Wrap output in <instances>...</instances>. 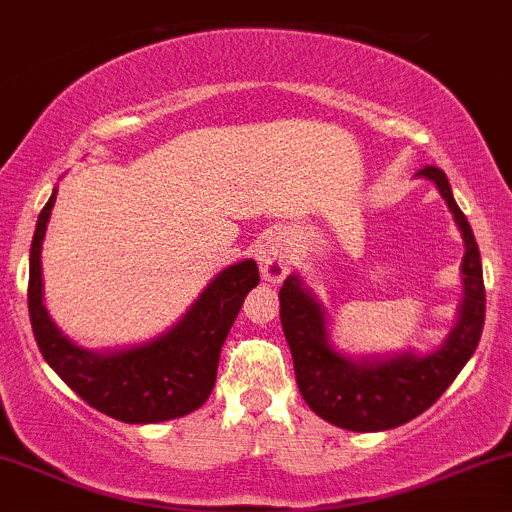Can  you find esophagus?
Returning a JSON list of instances; mask_svg holds the SVG:
<instances>
[{
    "mask_svg": "<svg viewBox=\"0 0 512 512\" xmlns=\"http://www.w3.org/2000/svg\"><path fill=\"white\" fill-rule=\"evenodd\" d=\"M257 260H260L262 277H265L267 282L279 284L284 277H287L289 265H292V260H289L287 240H284L279 233H270L265 240H262L260 250H257Z\"/></svg>",
    "mask_w": 512,
    "mask_h": 512,
    "instance_id": "34e87169",
    "label": "esophagus"
}]
</instances>
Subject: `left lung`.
Here are the masks:
<instances>
[{
    "label": "left lung",
    "instance_id": "8db88e82",
    "mask_svg": "<svg viewBox=\"0 0 512 512\" xmlns=\"http://www.w3.org/2000/svg\"><path fill=\"white\" fill-rule=\"evenodd\" d=\"M419 176L434 181L466 242L464 304L459 324L444 346L429 355L402 353L387 360L353 363L328 346L326 316L297 277L279 289V316L294 360V375L306 405L321 419L351 432H383L422 414L454 383L476 351L486 319L481 252L473 230L451 196L449 179L439 166H424Z\"/></svg>",
    "mask_w": 512,
    "mask_h": 512
}]
</instances>
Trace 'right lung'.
<instances>
[{
	"label": "right lung",
	"mask_w": 512,
	"mask_h": 512,
	"mask_svg": "<svg viewBox=\"0 0 512 512\" xmlns=\"http://www.w3.org/2000/svg\"><path fill=\"white\" fill-rule=\"evenodd\" d=\"M56 191L39 213L29 257V316L46 363L80 400L127 424H154L198 410L213 392L220 348L247 292L260 284L255 260L213 279L188 314L164 336L117 353H93L68 341L48 319L41 284V242Z\"/></svg>",
	"instance_id": "right-lung-1"
}]
</instances>
